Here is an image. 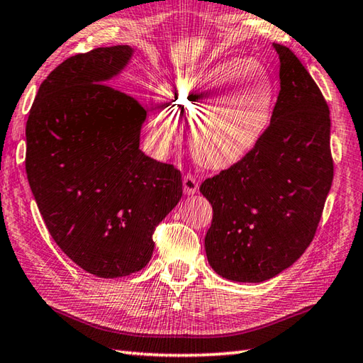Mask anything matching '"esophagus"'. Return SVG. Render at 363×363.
I'll use <instances>...</instances> for the list:
<instances>
[{"instance_id":"1","label":"esophagus","mask_w":363,"mask_h":363,"mask_svg":"<svg viewBox=\"0 0 363 363\" xmlns=\"http://www.w3.org/2000/svg\"><path fill=\"white\" fill-rule=\"evenodd\" d=\"M182 186H184V194L186 195H194L198 190V181L194 174H184L182 177Z\"/></svg>"}]
</instances>
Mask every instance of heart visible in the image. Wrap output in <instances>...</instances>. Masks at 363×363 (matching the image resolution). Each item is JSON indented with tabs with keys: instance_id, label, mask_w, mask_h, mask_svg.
Masks as SVG:
<instances>
[{
	"instance_id": "1",
	"label": "heart",
	"mask_w": 363,
	"mask_h": 363,
	"mask_svg": "<svg viewBox=\"0 0 363 363\" xmlns=\"http://www.w3.org/2000/svg\"><path fill=\"white\" fill-rule=\"evenodd\" d=\"M172 118L191 126V148L199 164L228 168L248 154L264 135L273 104V81L265 67L234 59L190 78L164 86ZM151 128L157 140L172 146L174 125L156 113Z\"/></svg>"
}]
</instances>
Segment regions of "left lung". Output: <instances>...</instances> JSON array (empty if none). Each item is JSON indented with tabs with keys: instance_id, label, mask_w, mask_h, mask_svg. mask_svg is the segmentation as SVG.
I'll return each instance as SVG.
<instances>
[{
	"instance_id": "left-lung-1",
	"label": "left lung",
	"mask_w": 363,
	"mask_h": 363,
	"mask_svg": "<svg viewBox=\"0 0 363 363\" xmlns=\"http://www.w3.org/2000/svg\"><path fill=\"white\" fill-rule=\"evenodd\" d=\"M274 50L281 90L264 135L199 187L213 209L207 260L237 282L272 279L303 256L334 177L326 99L287 46Z\"/></svg>"
}]
</instances>
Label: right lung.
<instances>
[{
  "instance_id": "1",
  "label": "right lung",
  "mask_w": 363,
  "mask_h": 363,
  "mask_svg": "<svg viewBox=\"0 0 363 363\" xmlns=\"http://www.w3.org/2000/svg\"><path fill=\"white\" fill-rule=\"evenodd\" d=\"M128 45L68 57L46 76L26 121V174L57 246L98 277L148 264L152 234L182 196L181 172L138 148L146 109L109 86Z\"/></svg>"
}]
</instances>
